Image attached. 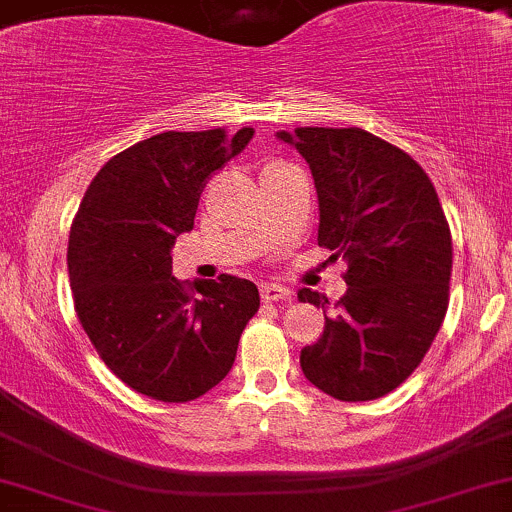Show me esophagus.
I'll return each instance as SVG.
<instances>
[{
    "instance_id": "34e87169",
    "label": "esophagus",
    "mask_w": 512,
    "mask_h": 512,
    "mask_svg": "<svg viewBox=\"0 0 512 512\" xmlns=\"http://www.w3.org/2000/svg\"><path fill=\"white\" fill-rule=\"evenodd\" d=\"M260 294L265 301H286V299H291V294H294V291L286 289V286L277 284V282H265L260 286Z\"/></svg>"
}]
</instances>
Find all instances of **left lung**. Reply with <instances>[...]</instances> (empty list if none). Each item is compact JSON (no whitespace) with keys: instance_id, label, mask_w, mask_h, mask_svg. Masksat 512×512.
<instances>
[{"instance_id":"8db88e82","label":"left lung","mask_w":512,"mask_h":512,"mask_svg":"<svg viewBox=\"0 0 512 512\" xmlns=\"http://www.w3.org/2000/svg\"><path fill=\"white\" fill-rule=\"evenodd\" d=\"M316 179L318 245L347 262L345 296L301 289L323 308V335L301 350L313 386L338 401H374L411 376L445 320L452 233L423 167L362 128L282 131Z\"/></svg>"}]
</instances>
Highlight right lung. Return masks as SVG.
Segmentation results:
<instances>
[{"label":"right lung","mask_w":512,"mask_h":512,"mask_svg":"<svg viewBox=\"0 0 512 512\" xmlns=\"http://www.w3.org/2000/svg\"><path fill=\"white\" fill-rule=\"evenodd\" d=\"M252 133L211 128L140 140L101 167L72 221L67 269L80 325L101 362L155 401L187 403L221 384L260 308L247 279L179 282L170 255L177 235L194 228L211 174Z\"/></svg>","instance_id":"obj_1"}]
</instances>
